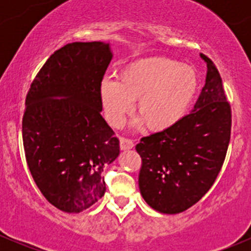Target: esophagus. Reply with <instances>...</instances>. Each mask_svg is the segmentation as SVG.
<instances>
[{"label":"esophagus","instance_id":"1","mask_svg":"<svg viewBox=\"0 0 251 251\" xmlns=\"http://www.w3.org/2000/svg\"><path fill=\"white\" fill-rule=\"evenodd\" d=\"M135 147V143H133L132 140L126 137H121L120 138V148L123 151H128V149H132Z\"/></svg>","mask_w":251,"mask_h":251}]
</instances>
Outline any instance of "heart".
<instances>
[{"label":"heart","instance_id":"1","mask_svg":"<svg viewBox=\"0 0 251 251\" xmlns=\"http://www.w3.org/2000/svg\"><path fill=\"white\" fill-rule=\"evenodd\" d=\"M198 90V75L191 65L165 57L127 65L119 81L104 78L100 95L105 118L120 126L136 103L138 123L153 132L170 130L182 120Z\"/></svg>","mask_w":251,"mask_h":251}]
</instances>
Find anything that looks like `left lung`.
Segmentation results:
<instances>
[{"label":"left lung","instance_id":"left-lung-1","mask_svg":"<svg viewBox=\"0 0 251 251\" xmlns=\"http://www.w3.org/2000/svg\"><path fill=\"white\" fill-rule=\"evenodd\" d=\"M206 63L205 85L194 109L170 130L141 138L138 184L149 206L179 214L198 203L221 171L231 138L232 114L216 65Z\"/></svg>","mask_w":251,"mask_h":251}]
</instances>
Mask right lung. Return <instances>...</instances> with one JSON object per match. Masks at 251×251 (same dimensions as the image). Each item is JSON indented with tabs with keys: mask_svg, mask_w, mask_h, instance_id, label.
Listing matches in <instances>:
<instances>
[{
	"mask_svg": "<svg viewBox=\"0 0 251 251\" xmlns=\"http://www.w3.org/2000/svg\"><path fill=\"white\" fill-rule=\"evenodd\" d=\"M111 57L103 42L65 45L46 60L25 100L27 168L45 198L62 211L81 212L102 198L103 168L120 153L100 115V88Z\"/></svg>",
	"mask_w": 251,
	"mask_h": 251,
	"instance_id": "right-lung-1",
	"label": "right lung"
}]
</instances>
